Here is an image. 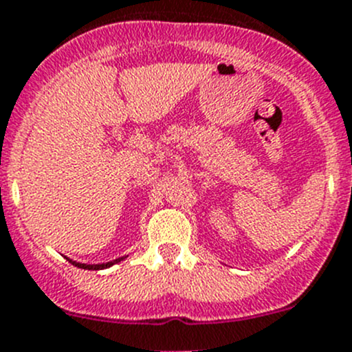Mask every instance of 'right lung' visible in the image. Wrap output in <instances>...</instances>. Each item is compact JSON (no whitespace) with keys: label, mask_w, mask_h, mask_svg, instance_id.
Instances as JSON below:
<instances>
[{"label":"right lung","mask_w":352,"mask_h":352,"mask_svg":"<svg viewBox=\"0 0 352 352\" xmlns=\"http://www.w3.org/2000/svg\"><path fill=\"white\" fill-rule=\"evenodd\" d=\"M125 258H127V256H122V258H117V259H113V261H108V263H98V265H87V263H78V261H74V259H70V258H67V259L72 263V265H74V267L84 268V270H104V268H110V267H113V265H117V263L124 261Z\"/></svg>","instance_id":"obj_1"}]
</instances>
